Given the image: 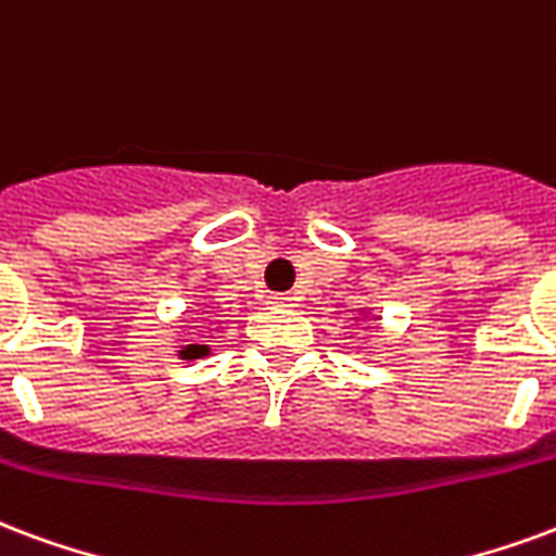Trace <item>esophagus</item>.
Instances as JSON below:
<instances>
[{"label": "esophagus", "instance_id": "1", "mask_svg": "<svg viewBox=\"0 0 556 556\" xmlns=\"http://www.w3.org/2000/svg\"><path fill=\"white\" fill-rule=\"evenodd\" d=\"M270 306H282V309H286V306H294V298H291V294H274V298H270Z\"/></svg>", "mask_w": 556, "mask_h": 556}]
</instances>
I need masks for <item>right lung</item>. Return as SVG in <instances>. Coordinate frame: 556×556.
Wrapping results in <instances>:
<instances>
[{
    "label": "right lung",
    "instance_id": "obj_1",
    "mask_svg": "<svg viewBox=\"0 0 556 556\" xmlns=\"http://www.w3.org/2000/svg\"><path fill=\"white\" fill-rule=\"evenodd\" d=\"M203 353H208V348H205V344H188L185 351H179V356H185V359H200Z\"/></svg>",
    "mask_w": 556,
    "mask_h": 556
}]
</instances>
